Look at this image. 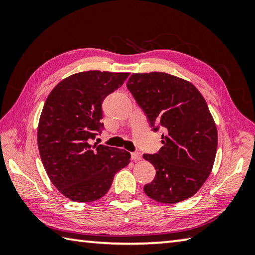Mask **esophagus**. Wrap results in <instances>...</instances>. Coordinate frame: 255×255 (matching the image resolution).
Wrapping results in <instances>:
<instances>
[{
    "label": "esophagus",
    "instance_id": "esophagus-1",
    "mask_svg": "<svg viewBox=\"0 0 255 255\" xmlns=\"http://www.w3.org/2000/svg\"><path fill=\"white\" fill-rule=\"evenodd\" d=\"M131 159H133V161H139V159H141V154L139 152L131 153Z\"/></svg>",
    "mask_w": 255,
    "mask_h": 255
}]
</instances>
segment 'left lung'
I'll list each match as a JSON object with an SVG mask.
<instances>
[{"label":"left lung","instance_id":"left-lung-1","mask_svg":"<svg viewBox=\"0 0 255 255\" xmlns=\"http://www.w3.org/2000/svg\"><path fill=\"white\" fill-rule=\"evenodd\" d=\"M127 88L153 130L164 131L161 149L143 155L156 170L145 193L163 204L192 197L209 176L217 152V129L204 97L190 82L161 72L133 73Z\"/></svg>","mask_w":255,"mask_h":255}]
</instances>
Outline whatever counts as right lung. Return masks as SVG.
<instances>
[{
	"label": "right lung",
	"mask_w": 255,
	"mask_h": 255,
	"mask_svg": "<svg viewBox=\"0 0 255 255\" xmlns=\"http://www.w3.org/2000/svg\"><path fill=\"white\" fill-rule=\"evenodd\" d=\"M129 73L88 71L64 79L49 93L38 125V148L53 184L75 202L100 199L130 153L92 145L103 130L102 102Z\"/></svg>",
	"instance_id": "add662e5"
}]
</instances>
